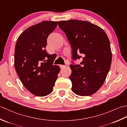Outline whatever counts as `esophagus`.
<instances>
[{"instance_id": "obj_1", "label": "esophagus", "mask_w": 127, "mask_h": 127, "mask_svg": "<svg viewBox=\"0 0 127 127\" xmlns=\"http://www.w3.org/2000/svg\"><path fill=\"white\" fill-rule=\"evenodd\" d=\"M65 66H66L65 65H60V68H61V69H63V68H65Z\"/></svg>"}]
</instances>
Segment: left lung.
<instances>
[{
    "mask_svg": "<svg viewBox=\"0 0 127 127\" xmlns=\"http://www.w3.org/2000/svg\"><path fill=\"white\" fill-rule=\"evenodd\" d=\"M58 26L70 43L72 59H82L81 65L70 66L72 91L80 96L92 95L103 85L111 66L108 37L103 29L88 21H63Z\"/></svg>",
    "mask_w": 127,
    "mask_h": 127,
    "instance_id": "1",
    "label": "left lung"
}]
</instances>
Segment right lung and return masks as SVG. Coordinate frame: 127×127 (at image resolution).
Returning a JSON list of instances; mask_svg holds the SVG:
<instances>
[{
	"instance_id": "1",
	"label": "right lung",
	"mask_w": 127,
	"mask_h": 127,
	"mask_svg": "<svg viewBox=\"0 0 127 127\" xmlns=\"http://www.w3.org/2000/svg\"><path fill=\"white\" fill-rule=\"evenodd\" d=\"M57 23L47 21L31 26L19 36L16 44V71L24 86L37 96L52 92L60 71L59 66L53 64L55 55L45 49L47 37Z\"/></svg>"
}]
</instances>
